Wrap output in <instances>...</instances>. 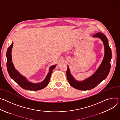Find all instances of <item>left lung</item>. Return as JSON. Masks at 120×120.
Returning <instances> with one entry per match:
<instances>
[{
	"label": "left lung",
	"mask_w": 120,
	"mask_h": 120,
	"mask_svg": "<svg viewBox=\"0 0 120 120\" xmlns=\"http://www.w3.org/2000/svg\"><path fill=\"white\" fill-rule=\"evenodd\" d=\"M92 37L100 38L102 41L104 47L103 59L94 73L83 81H78L71 75L70 68L67 65L66 75L68 82L72 87L79 90H90L95 88L106 78L110 71L112 51L109 45L107 38L103 33L100 32L94 35Z\"/></svg>",
	"instance_id": "obj_1"
}]
</instances>
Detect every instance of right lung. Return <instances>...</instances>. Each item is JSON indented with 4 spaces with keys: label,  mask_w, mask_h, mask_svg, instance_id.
Listing matches in <instances>:
<instances>
[{
    "label": "right lung",
    "mask_w": 120,
    "mask_h": 120,
    "mask_svg": "<svg viewBox=\"0 0 120 120\" xmlns=\"http://www.w3.org/2000/svg\"><path fill=\"white\" fill-rule=\"evenodd\" d=\"M13 45V42H12L11 45L8 48L7 52V67L8 73L10 78L14 80L17 84H18L22 88L29 90H38L42 89L46 87L49 84L50 78L54 70L57 65L51 66L49 68V72L46 76L44 80L38 83H33L29 81L26 78L22 75L20 73L16 70L14 64L12 61L11 52Z\"/></svg>",
    "instance_id": "obj_1"
}]
</instances>
